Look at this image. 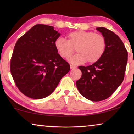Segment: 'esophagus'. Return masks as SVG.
Segmentation results:
<instances>
[{
	"instance_id": "esophagus-1",
	"label": "esophagus",
	"mask_w": 134,
	"mask_h": 134,
	"mask_svg": "<svg viewBox=\"0 0 134 134\" xmlns=\"http://www.w3.org/2000/svg\"><path fill=\"white\" fill-rule=\"evenodd\" d=\"M70 69H75V68L76 67V65H72V64H70Z\"/></svg>"
}]
</instances>
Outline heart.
Masks as SVG:
<instances>
[{
    "mask_svg": "<svg viewBox=\"0 0 134 134\" xmlns=\"http://www.w3.org/2000/svg\"><path fill=\"white\" fill-rule=\"evenodd\" d=\"M67 40L62 37L57 38L54 46L60 57L67 59L74 52L77 54L69 59L74 64L87 62L94 63L99 61L105 53L106 41L100 34L93 31H77L67 35Z\"/></svg>",
    "mask_w": 134,
    "mask_h": 134,
    "instance_id": "1",
    "label": "heart"
}]
</instances>
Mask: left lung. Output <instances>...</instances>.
I'll return each instance as SVG.
<instances>
[{"label":"left lung","mask_w":134,"mask_h":134,"mask_svg":"<svg viewBox=\"0 0 134 134\" xmlns=\"http://www.w3.org/2000/svg\"><path fill=\"white\" fill-rule=\"evenodd\" d=\"M96 29L106 40L105 53L92 65L79 67L82 74L76 81L80 94L94 102L108 98L121 85L128 61V51L118 36L104 27Z\"/></svg>","instance_id":"left-lung-1"}]
</instances>
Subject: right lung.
<instances>
[{
	"instance_id": "1",
	"label": "right lung",
	"mask_w": 134,
	"mask_h": 134,
	"mask_svg": "<svg viewBox=\"0 0 134 134\" xmlns=\"http://www.w3.org/2000/svg\"><path fill=\"white\" fill-rule=\"evenodd\" d=\"M60 36L53 26L37 24L18 40L10 69L16 86L25 96L35 99L49 96L70 71L54 46Z\"/></svg>"
}]
</instances>
